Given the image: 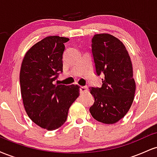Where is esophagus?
<instances>
[{"instance_id":"esophagus-1","label":"esophagus","mask_w":157,"mask_h":157,"mask_svg":"<svg viewBox=\"0 0 157 157\" xmlns=\"http://www.w3.org/2000/svg\"><path fill=\"white\" fill-rule=\"evenodd\" d=\"M87 91H88L87 86H80V93L86 92Z\"/></svg>"}]
</instances>
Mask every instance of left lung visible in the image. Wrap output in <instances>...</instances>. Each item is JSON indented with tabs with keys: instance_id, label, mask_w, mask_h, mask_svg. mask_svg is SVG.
<instances>
[{
	"instance_id": "8db88e82",
	"label": "left lung",
	"mask_w": 157,
	"mask_h": 157,
	"mask_svg": "<svg viewBox=\"0 0 157 157\" xmlns=\"http://www.w3.org/2000/svg\"><path fill=\"white\" fill-rule=\"evenodd\" d=\"M91 52L96 75L103 77L100 87L90 88L94 102L89 111L98 122L116 123L134 101L136 84L130 56L121 41L109 34L94 36Z\"/></svg>"
}]
</instances>
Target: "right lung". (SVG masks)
Masks as SVG:
<instances>
[{
  "label": "right lung",
  "instance_id": "right-lung-1",
  "mask_svg": "<svg viewBox=\"0 0 157 157\" xmlns=\"http://www.w3.org/2000/svg\"><path fill=\"white\" fill-rule=\"evenodd\" d=\"M69 39L49 36L26 52L21 64L20 83L29 117L36 125L52 131L66 121L68 109L79 96V86L55 85L63 72L64 43Z\"/></svg>",
  "mask_w": 157,
  "mask_h": 157
}]
</instances>
